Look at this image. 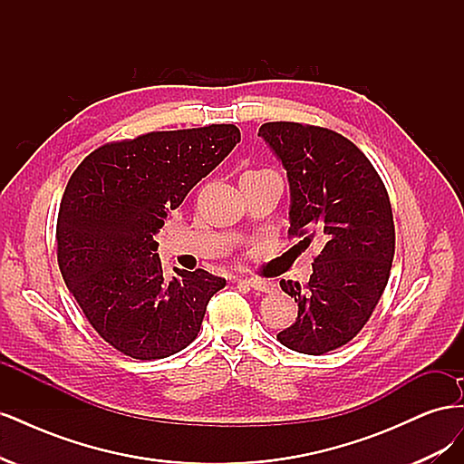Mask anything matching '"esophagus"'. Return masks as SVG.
<instances>
[{"label": "esophagus", "mask_w": 464, "mask_h": 464, "mask_svg": "<svg viewBox=\"0 0 464 464\" xmlns=\"http://www.w3.org/2000/svg\"><path fill=\"white\" fill-rule=\"evenodd\" d=\"M244 283H246L249 288H254V290H257V292H273V290H275V285H273V283H269V280H261V278H246Z\"/></svg>", "instance_id": "esophagus-1"}]
</instances>
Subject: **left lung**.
<instances>
[{
	"label": "left lung",
	"instance_id": "8db88e82",
	"mask_svg": "<svg viewBox=\"0 0 464 464\" xmlns=\"http://www.w3.org/2000/svg\"><path fill=\"white\" fill-rule=\"evenodd\" d=\"M259 135L283 160L290 181L288 236L321 244L305 285L280 280L298 319L276 339L321 356L363 329L387 286L395 224L382 176L350 139L319 125L269 121Z\"/></svg>",
	"mask_w": 464,
	"mask_h": 464
}]
</instances>
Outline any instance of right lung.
<instances>
[{
  "label": "right lung",
  "instance_id": "right-lung-1",
  "mask_svg": "<svg viewBox=\"0 0 464 464\" xmlns=\"http://www.w3.org/2000/svg\"><path fill=\"white\" fill-rule=\"evenodd\" d=\"M236 143L234 123L150 131L98 147L69 178L55 227L60 271L91 327L121 354L184 350L227 286L203 269L168 278L152 236Z\"/></svg>",
  "mask_w": 464,
  "mask_h": 464
}]
</instances>
